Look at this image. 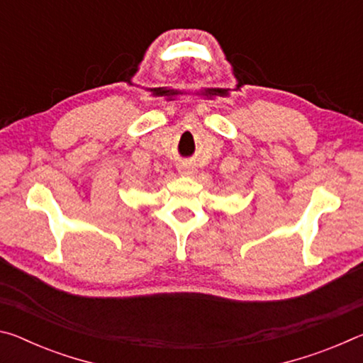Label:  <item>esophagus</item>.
<instances>
[{"instance_id": "obj_1", "label": "esophagus", "mask_w": 363, "mask_h": 363, "mask_svg": "<svg viewBox=\"0 0 363 363\" xmlns=\"http://www.w3.org/2000/svg\"><path fill=\"white\" fill-rule=\"evenodd\" d=\"M195 171L196 169L192 167V164H187V163H184V164H181V167H179V173L182 176H194Z\"/></svg>"}]
</instances>
